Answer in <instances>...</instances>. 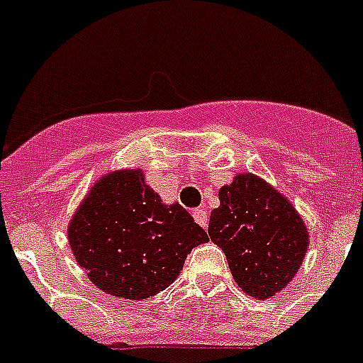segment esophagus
<instances>
[{"label": "esophagus", "mask_w": 363, "mask_h": 363, "mask_svg": "<svg viewBox=\"0 0 363 363\" xmlns=\"http://www.w3.org/2000/svg\"><path fill=\"white\" fill-rule=\"evenodd\" d=\"M194 220L198 222L199 226L207 230V226H209V215H207V211H205V209L194 211Z\"/></svg>", "instance_id": "obj_1"}]
</instances>
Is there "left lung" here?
I'll return each mask as SVG.
<instances>
[{
  "label": "left lung",
  "mask_w": 363,
  "mask_h": 363,
  "mask_svg": "<svg viewBox=\"0 0 363 363\" xmlns=\"http://www.w3.org/2000/svg\"><path fill=\"white\" fill-rule=\"evenodd\" d=\"M211 241L224 250L241 290L258 299L281 292L303 262L309 235L290 201L254 175H238L218 192Z\"/></svg>",
  "instance_id": "1"
}]
</instances>
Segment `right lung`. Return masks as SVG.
Wrapping results in <instances>:
<instances>
[{
  "label": "right lung",
  "mask_w": 363,
  "mask_h": 363,
  "mask_svg": "<svg viewBox=\"0 0 363 363\" xmlns=\"http://www.w3.org/2000/svg\"><path fill=\"white\" fill-rule=\"evenodd\" d=\"M67 238L88 279L125 299L165 290L190 250L209 241L182 205L162 203L139 169L115 171L96 182Z\"/></svg>",
  "instance_id": "right-lung-1"
}]
</instances>
